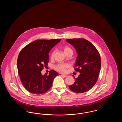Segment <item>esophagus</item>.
Masks as SVG:
<instances>
[{
	"instance_id": "obj_1",
	"label": "esophagus",
	"mask_w": 122,
	"mask_h": 122,
	"mask_svg": "<svg viewBox=\"0 0 122 122\" xmlns=\"http://www.w3.org/2000/svg\"><path fill=\"white\" fill-rule=\"evenodd\" d=\"M59 76H64V77H67V75H64V74H62V73H59Z\"/></svg>"
}]
</instances>
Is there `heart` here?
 <instances>
[{
	"label": "heart",
	"instance_id": "obj_1",
	"mask_svg": "<svg viewBox=\"0 0 122 122\" xmlns=\"http://www.w3.org/2000/svg\"><path fill=\"white\" fill-rule=\"evenodd\" d=\"M63 50H64V52L65 53L66 55H67L68 53L70 52H72L73 53V50L72 49L70 48L69 46H64L63 47ZM54 51H53L51 54V58H52L54 56ZM70 67V64L68 63H60L56 64L54 66V68L57 71L63 72V73H65L67 71V70Z\"/></svg>",
	"mask_w": 122,
	"mask_h": 122
}]
</instances>
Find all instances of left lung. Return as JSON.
I'll list each match as a JSON object with an SVG mask.
<instances>
[{
    "mask_svg": "<svg viewBox=\"0 0 122 122\" xmlns=\"http://www.w3.org/2000/svg\"><path fill=\"white\" fill-rule=\"evenodd\" d=\"M66 41L76 48L78 55L74 70L81 73L78 78L74 77L75 82L69 88L76 93L86 92L98 79L101 68L100 53L93 44L85 39H68Z\"/></svg>",
    "mask_w": 122,
    "mask_h": 122,
    "instance_id": "left-lung-1",
    "label": "left lung"
}]
</instances>
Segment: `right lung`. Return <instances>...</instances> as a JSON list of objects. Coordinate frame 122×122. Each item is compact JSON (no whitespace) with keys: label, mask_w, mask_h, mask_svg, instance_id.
Masks as SVG:
<instances>
[{"label":"right lung","mask_w":122,"mask_h":122,"mask_svg":"<svg viewBox=\"0 0 122 122\" xmlns=\"http://www.w3.org/2000/svg\"><path fill=\"white\" fill-rule=\"evenodd\" d=\"M61 39L36 40L23 47L19 54L17 68L20 80L24 87L30 92L42 94L52 86L54 78L58 76L54 70L49 74H41L43 67L48 63V53Z\"/></svg>","instance_id":"add662e5"}]
</instances>
